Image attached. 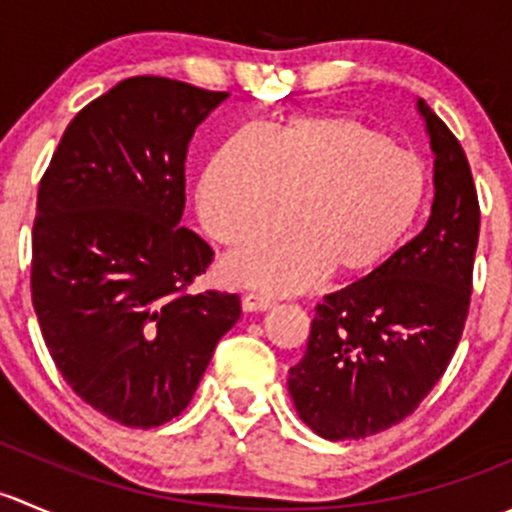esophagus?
I'll use <instances>...</instances> for the list:
<instances>
[{"mask_svg":"<svg viewBox=\"0 0 512 512\" xmlns=\"http://www.w3.org/2000/svg\"><path fill=\"white\" fill-rule=\"evenodd\" d=\"M275 307V299L265 297V294L247 292L242 297V312H267V309Z\"/></svg>","mask_w":512,"mask_h":512,"instance_id":"esophagus-1","label":"esophagus"}]
</instances>
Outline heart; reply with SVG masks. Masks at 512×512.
Segmentation results:
<instances>
[{
    "label": "heart",
    "instance_id": "1",
    "mask_svg": "<svg viewBox=\"0 0 512 512\" xmlns=\"http://www.w3.org/2000/svg\"><path fill=\"white\" fill-rule=\"evenodd\" d=\"M423 193V163L384 131L352 116H304L270 141L257 131L232 136L198 205L210 235L230 247L277 237L294 218L299 235L227 257L223 275L297 292L324 270L339 280L374 272L411 230Z\"/></svg>",
    "mask_w": 512,
    "mask_h": 512
}]
</instances>
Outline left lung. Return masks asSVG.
Here are the masks:
<instances>
[{"label": "left lung", "instance_id": "1", "mask_svg": "<svg viewBox=\"0 0 512 512\" xmlns=\"http://www.w3.org/2000/svg\"><path fill=\"white\" fill-rule=\"evenodd\" d=\"M433 151L428 223L384 265L314 309L289 369L299 418L327 441H356L414 414L446 371L471 304L480 210L471 165L446 123L416 101Z\"/></svg>", "mask_w": 512, "mask_h": 512}]
</instances>
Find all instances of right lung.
Here are the masks:
<instances>
[{
	"label": "right lung",
	"instance_id": "1",
	"mask_svg": "<svg viewBox=\"0 0 512 512\" xmlns=\"http://www.w3.org/2000/svg\"><path fill=\"white\" fill-rule=\"evenodd\" d=\"M133 76L81 108L39 183L32 302L76 396L128 428H156L193 399L240 319L237 294H190L213 260L180 227L195 128L225 101Z\"/></svg>",
	"mask_w": 512,
	"mask_h": 512
}]
</instances>
